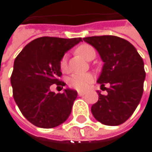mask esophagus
Returning <instances> with one entry per match:
<instances>
[{
  "label": "esophagus",
  "instance_id": "esophagus-1",
  "mask_svg": "<svg viewBox=\"0 0 152 152\" xmlns=\"http://www.w3.org/2000/svg\"><path fill=\"white\" fill-rule=\"evenodd\" d=\"M77 94H78L79 96H84V95L86 94V92H85V91H78Z\"/></svg>",
  "mask_w": 152,
  "mask_h": 152
}]
</instances>
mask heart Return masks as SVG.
I'll return each instance as SVG.
<instances>
[{
	"label": "heart",
	"instance_id": "obj_1",
	"mask_svg": "<svg viewBox=\"0 0 152 152\" xmlns=\"http://www.w3.org/2000/svg\"><path fill=\"white\" fill-rule=\"evenodd\" d=\"M77 54L81 56L86 60H93L96 56V50L93 46L89 45H81L75 49ZM60 69L62 72L67 71V60L66 57L64 56L60 61ZM94 81V75L91 73L85 74H74L68 78V85L74 89L77 90H85L88 86Z\"/></svg>",
	"mask_w": 152,
	"mask_h": 152
}]
</instances>
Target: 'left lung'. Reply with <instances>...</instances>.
Masks as SVG:
<instances>
[{
  "mask_svg": "<svg viewBox=\"0 0 152 152\" xmlns=\"http://www.w3.org/2000/svg\"><path fill=\"white\" fill-rule=\"evenodd\" d=\"M94 46L104 66L97 83L107 95L97 91L98 100L91 107L94 118L107 126H118L129 118L138 107L146 74L140 56L127 40L114 35L83 38ZM108 83L109 88H105Z\"/></svg>",
  "mask_w": 152,
  "mask_h": 152,
  "instance_id": "left-lung-1",
  "label": "left lung"
}]
</instances>
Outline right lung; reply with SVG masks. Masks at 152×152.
<instances>
[{
  "label": "right lung",
  "mask_w": 152,
  "mask_h": 152,
  "mask_svg": "<svg viewBox=\"0 0 152 152\" xmlns=\"http://www.w3.org/2000/svg\"><path fill=\"white\" fill-rule=\"evenodd\" d=\"M82 38L44 36L29 43L14 60L11 75L15 103L25 118L36 127L55 128L64 123L71 114L77 92L66 88L56 94L50 88L54 84L65 86L60 61L66 51Z\"/></svg>",
  "instance_id": "right-lung-1"
}]
</instances>
